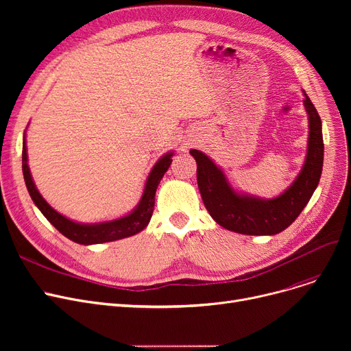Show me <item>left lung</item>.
<instances>
[{
    "instance_id": "left-lung-1",
    "label": "left lung",
    "mask_w": 351,
    "mask_h": 351,
    "mask_svg": "<svg viewBox=\"0 0 351 351\" xmlns=\"http://www.w3.org/2000/svg\"><path fill=\"white\" fill-rule=\"evenodd\" d=\"M308 119L306 156L300 172L278 196L265 199L236 189L225 171L206 154L191 149L197 163V186L202 200L222 228L252 236H271L289 228L308 204L323 171L324 143L317 109L303 90Z\"/></svg>"
}]
</instances>
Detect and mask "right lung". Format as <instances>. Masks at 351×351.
Returning a JSON list of instances; mask_svg holds the SVG:
<instances>
[{
    "mask_svg": "<svg viewBox=\"0 0 351 351\" xmlns=\"http://www.w3.org/2000/svg\"><path fill=\"white\" fill-rule=\"evenodd\" d=\"M27 129L24 131L23 138V173L24 180L28 189V193L35 204V206L41 210V213L47 217L48 222L60 230L69 241L80 243V245H99L106 242L119 241L129 236H134L142 232L147 225L154 213L155 206V193L160 179L163 178L165 172L169 169L172 163V156L175 155L173 151L166 152L162 155L156 163L152 166V169L145 180V186L142 191V196L138 202V205L131 210L119 216L117 219L102 220V222L95 223H82L77 220L69 219L65 215L55 210L48 202L43 197L40 191L36 189L35 182L32 179L29 165H28V152H27V139H25Z\"/></svg>",
    "mask_w": 351,
    "mask_h": 351,
    "instance_id": "add662e5",
    "label": "right lung"
}]
</instances>
